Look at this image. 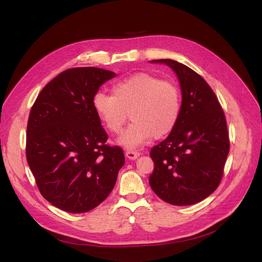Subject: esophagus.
<instances>
[{"instance_id":"obj_1","label":"esophagus","mask_w":262,"mask_h":262,"mask_svg":"<svg viewBox=\"0 0 262 262\" xmlns=\"http://www.w3.org/2000/svg\"><path fill=\"white\" fill-rule=\"evenodd\" d=\"M126 157L130 160H135L140 157V152L136 150H127L126 151Z\"/></svg>"}]
</instances>
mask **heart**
<instances>
[{
	"instance_id": "obj_1",
	"label": "heart",
	"mask_w": 262,
	"mask_h": 262,
	"mask_svg": "<svg viewBox=\"0 0 262 262\" xmlns=\"http://www.w3.org/2000/svg\"><path fill=\"white\" fill-rule=\"evenodd\" d=\"M112 90L113 94L98 92L93 104L104 127L114 134L121 131L130 112L133 122L118 139L121 146L138 148L175 128L181 111L177 85L140 72L115 82Z\"/></svg>"
}]
</instances>
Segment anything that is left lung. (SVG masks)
I'll return each instance as SVG.
<instances>
[{"label": "left lung", "mask_w": 262, "mask_h": 262, "mask_svg": "<svg viewBox=\"0 0 262 262\" xmlns=\"http://www.w3.org/2000/svg\"><path fill=\"white\" fill-rule=\"evenodd\" d=\"M177 74L180 116L167 138L155 146L149 177L152 191L170 205H194L219 186L229 152L226 118L213 91L194 70L172 59H155Z\"/></svg>", "instance_id": "obj_1"}]
</instances>
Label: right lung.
I'll use <instances>...</instances> for the list:
<instances>
[{
    "label": "right lung",
    "mask_w": 262,
    "mask_h": 262,
    "mask_svg": "<svg viewBox=\"0 0 262 262\" xmlns=\"http://www.w3.org/2000/svg\"><path fill=\"white\" fill-rule=\"evenodd\" d=\"M116 73L96 67L65 70L50 81L31 110L27 160L41 195L56 208L84 213L113 190L124 164L122 149L107 134L93 99Z\"/></svg>",
    "instance_id": "right-lung-1"
}]
</instances>
